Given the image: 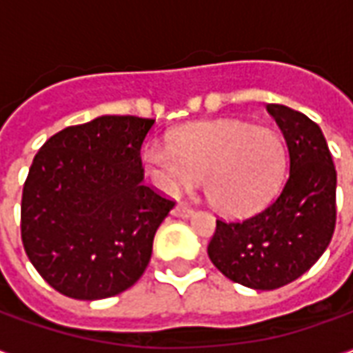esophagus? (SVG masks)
<instances>
[{
    "mask_svg": "<svg viewBox=\"0 0 353 353\" xmlns=\"http://www.w3.org/2000/svg\"><path fill=\"white\" fill-rule=\"evenodd\" d=\"M172 214L176 215V217H189V215H192V208L183 204V202H177L176 208L172 210Z\"/></svg>",
    "mask_w": 353,
    "mask_h": 353,
    "instance_id": "obj_1",
    "label": "esophagus"
}]
</instances>
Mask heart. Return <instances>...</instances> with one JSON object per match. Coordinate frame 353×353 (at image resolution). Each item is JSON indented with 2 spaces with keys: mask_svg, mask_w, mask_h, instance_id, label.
<instances>
[{
  "mask_svg": "<svg viewBox=\"0 0 353 353\" xmlns=\"http://www.w3.org/2000/svg\"><path fill=\"white\" fill-rule=\"evenodd\" d=\"M170 145L149 143L141 161L162 191L204 181L219 214L250 215L272 199L285 177L289 151L280 132L223 121L176 132Z\"/></svg>",
  "mask_w": 353,
  "mask_h": 353,
  "instance_id": "obj_1",
  "label": "heart"
}]
</instances>
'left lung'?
<instances>
[{"instance_id": "8db88e82", "label": "left lung", "mask_w": 353, "mask_h": 353, "mask_svg": "<svg viewBox=\"0 0 353 353\" xmlns=\"http://www.w3.org/2000/svg\"><path fill=\"white\" fill-rule=\"evenodd\" d=\"M285 138L289 176L278 196L245 221H219L208 255L229 280L270 291L323 255L336 221V170L325 136L301 111L268 103Z\"/></svg>"}]
</instances>
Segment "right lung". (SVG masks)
<instances>
[{
	"label": "right lung",
	"instance_id": "add662e5",
	"mask_svg": "<svg viewBox=\"0 0 353 353\" xmlns=\"http://www.w3.org/2000/svg\"><path fill=\"white\" fill-rule=\"evenodd\" d=\"M153 119L101 115L68 126L35 154L22 191L28 259L58 293L119 295L145 272L174 202L143 183L139 149Z\"/></svg>",
	"mask_w": 353,
	"mask_h": 353
}]
</instances>
